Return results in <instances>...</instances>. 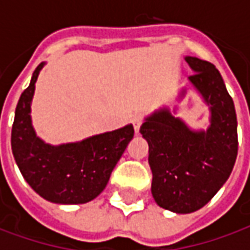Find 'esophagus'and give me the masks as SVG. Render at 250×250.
Listing matches in <instances>:
<instances>
[{"label": "esophagus", "mask_w": 250, "mask_h": 250, "mask_svg": "<svg viewBox=\"0 0 250 250\" xmlns=\"http://www.w3.org/2000/svg\"><path fill=\"white\" fill-rule=\"evenodd\" d=\"M142 123H143V115L136 114L132 116V125H134V130H135L136 134H139V128H141Z\"/></svg>", "instance_id": "esophagus-1"}]
</instances>
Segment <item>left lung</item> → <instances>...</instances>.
Masks as SVG:
<instances>
[{
    "mask_svg": "<svg viewBox=\"0 0 250 250\" xmlns=\"http://www.w3.org/2000/svg\"><path fill=\"white\" fill-rule=\"evenodd\" d=\"M185 60L194 71L188 80L210 107L209 128L190 130L167 108L146 118L141 127L148 143L152 197L161 208L179 214L193 213L214 197L238 151L236 109L221 73L209 62Z\"/></svg>",
    "mask_w": 250,
    "mask_h": 250,
    "instance_id": "left-lung-1",
    "label": "left lung"
}]
</instances>
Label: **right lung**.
<instances>
[{"instance_id": "add662e5", "label": "right lung", "mask_w": 250, "mask_h": 250, "mask_svg": "<svg viewBox=\"0 0 250 250\" xmlns=\"http://www.w3.org/2000/svg\"><path fill=\"white\" fill-rule=\"evenodd\" d=\"M44 62L33 72L20 96L12 127V151L25 181L42 198L55 204H85L96 198L134 138V127L89 136L82 142L51 146L36 135L30 119L35 84Z\"/></svg>"}]
</instances>
